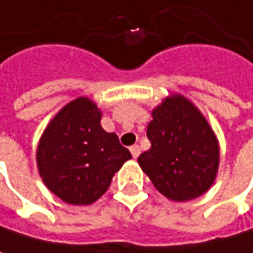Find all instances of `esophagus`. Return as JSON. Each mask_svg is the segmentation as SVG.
<instances>
[{
	"mask_svg": "<svg viewBox=\"0 0 253 253\" xmlns=\"http://www.w3.org/2000/svg\"><path fill=\"white\" fill-rule=\"evenodd\" d=\"M130 153H132L133 159H138V157H139V154H141V148H139V145H133V147H130Z\"/></svg>",
	"mask_w": 253,
	"mask_h": 253,
	"instance_id": "esophagus-1",
	"label": "esophagus"
}]
</instances>
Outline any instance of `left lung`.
<instances>
[{
  "label": "left lung",
  "mask_w": 253,
  "mask_h": 253,
  "mask_svg": "<svg viewBox=\"0 0 253 253\" xmlns=\"http://www.w3.org/2000/svg\"><path fill=\"white\" fill-rule=\"evenodd\" d=\"M151 148L138 159L154 187L175 202L193 200L215 181L219 148L208 121L185 97H168L153 111Z\"/></svg>",
  "instance_id": "obj_1"
}]
</instances>
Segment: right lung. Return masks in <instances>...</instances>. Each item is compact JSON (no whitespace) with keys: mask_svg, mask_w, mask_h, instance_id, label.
<instances>
[{"mask_svg":"<svg viewBox=\"0 0 253 253\" xmlns=\"http://www.w3.org/2000/svg\"><path fill=\"white\" fill-rule=\"evenodd\" d=\"M132 159L115 133L100 126V111L87 97L68 103L40 141L37 163L44 184L69 205H90L109 187L114 173Z\"/></svg>","mask_w":253,"mask_h":253,"instance_id":"1","label":"right lung"}]
</instances>
